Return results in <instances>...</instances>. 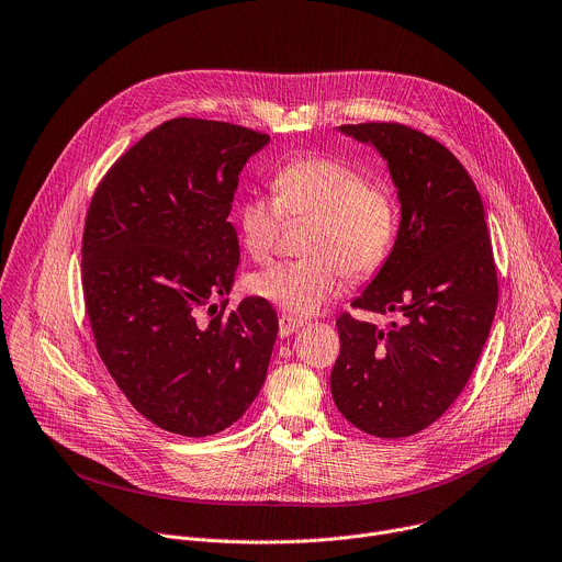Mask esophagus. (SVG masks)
I'll list each match as a JSON object with an SVG mask.
<instances>
[{"label": "esophagus", "mask_w": 562, "mask_h": 562, "mask_svg": "<svg viewBox=\"0 0 562 562\" xmlns=\"http://www.w3.org/2000/svg\"><path fill=\"white\" fill-rule=\"evenodd\" d=\"M278 322H280V337H289V335L295 333L300 326H304V319L293 317V315H286V313H282V315L278 317Z\"/></svg>", "instance_id": "1"}]
</instances>
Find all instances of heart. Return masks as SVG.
Masks as SVG:
<instances>
[{
    "label": "heart",
    "instance_id": "1",
    "mask_svg": "<svg viewBox=\"0 0 562 562\" xmlns=\"http://www.w3.org/2000/svg\"><path fill=\"white\" fill-rule=\"evenodd\" d=\"M271 194L245 199L236 212L243 249L269 262L284 221H311L304 258L280 262L251 280L256 295L291 315H313L341 295L346 273L363 280L391 258L400 236V201L382 176H363L350 162L306 156L282 165Z\"/></svg>",
    "mask_w": 562,
    "mask_h": 562
}]
</instances>
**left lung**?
<instances>
[{"label":"left lung","instance_id":"left-lung-1","mask_svg":"<svg viewBox=\"0 0 562 562\" xmlns=\"http://www.w3.org/2000/svg\"><path fill=\"white\" fill-rule=\"evenodd\" d=\"M339 130L380 149L402 203L395 249L350 306L404 322L341 313L330 395L361 432L402 439L454 404L481 357L498 302L492 240L476 184L446 145L395 121Z\"/></svg>","mask_w":562,"mask_h":562}]
</instances>
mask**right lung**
Masks as SVG:
<instances>
[{
  "mask_svg": "<svg viewBox=\"0 0 562 562\" xmlns=\"http://www.w3.org/2000/svg\"><path fill=\"white\" fill-rule=\"evenodd\" d=\"M269 134L178 116L149 130L101 178L83 240V300L101 361L154 426L210 437L258 397L278 335L265 297L232 291L240 247L227 221L238 176Z\"/></svg>",
  "mask_w": 562,
  "mask_h": 562,
  "instance_id": "obj_1",
  "label": "right lung"
}]
</instances>
